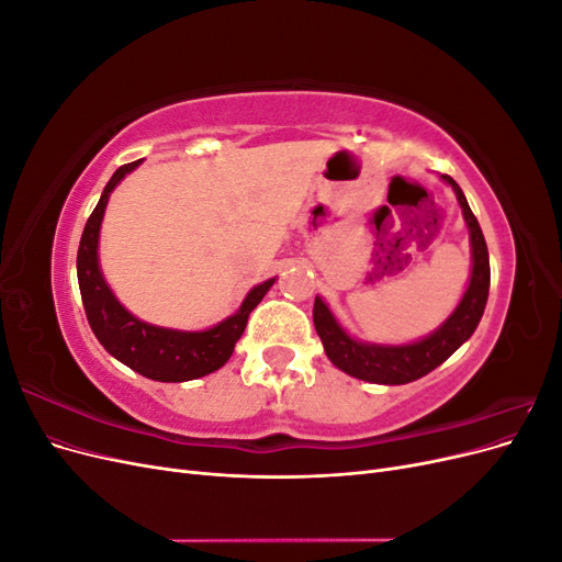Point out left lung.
I'll return each mask as SVG.
<instances>
[{"instance_id":"8db88e82","label":"left lung","mask_w":562,"mask_h":562,"mask_svg":"<svg viewBox=\"0 0 562 562\" xmlns=\"http://www.w3.org/2000/svg\"><path fill=\"white\" fill-rule=\"evenodd\" d=\"M443 180L452 184L471 232L473 271L467 293L462 302H459L454 314L434 335L422 339V342L405 347H378L356 342V339H351L337 326V321L333 318L326 304H323V300L316 297L314 326L323 342V349H326L328 359L351 378L375 384H407L413 380H419L443 361H448L450 356L473 335L475 326H479L490 293V258L485 236L481 232L479 220L471 213L462 190H459V184L450 176H443Z\"/></svg>"}]
</instances>
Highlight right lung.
I'll list each match as a JSON object with an SVG mask.
<instances>
[{"instance_id": "right-lung-1", "label": "right lung", "mask_w": 562, "mask_h": 562, "mask_svg": "<svg viewBox=\"0 0 562 562\" xmlns=\"http://www.w3.org/2000/svg\"><path fill=\"white\" fill-rule=\"evenodd\" d=\"M138 161L119 166L105 192L100 196L98 206L83 227L79 250H77V279L83 312H87L89 326L98 342L103 345L116 361H122L131 370L157 382H187L209 375V372L223 368L234 351L236 339L246 330L248 314L258 307L265 293L274 283L269 279L255 285L244 300L241 310L227 321L217 323L215 328L203 333H180L149 326L135 316H131L122 304H119L103 281L98 267V232L103 223V213L108 206V196L126 173H131Z\"/></svg>"}]
</instances>
